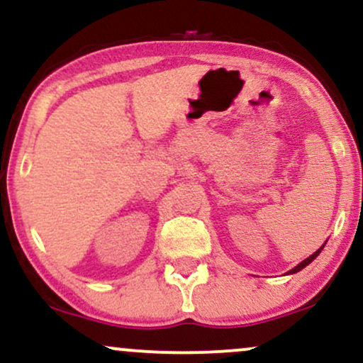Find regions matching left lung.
Masks as SVG:
<instances>
[{
    "mask_svg": "<svg viewBox=\"0 0 363 363\" xmlns=\"http://www.w3.org/2000/svg\"><path fill=\"white\" fill-rule=\"evenodd\" d=\"M323 247H325V245H323ZM323 247H321V248H318V250H316V252H314V253H313V255H309L306 260H303V262H301V264L298 265V267H294V269H292V270H289V272H287V274H296V272H299V270H301V269H304V267H306V265H308V264H311V262H313L314 259H316V257H318V255H320V252L323 250Z\"/></svg>",
    "mask_w": 363,
    "mask_h": 363,
    "instance_id": "8db88e82",
    "label": "left lung"
}]
</instances>
